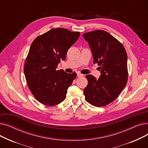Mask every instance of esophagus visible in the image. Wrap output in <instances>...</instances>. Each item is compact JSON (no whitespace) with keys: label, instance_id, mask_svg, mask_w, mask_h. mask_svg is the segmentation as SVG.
I'll return each mask as SVG.
<instances>
[{"label":"esophagus","instance_id":"esophagus-1","mask_svg":"<svg viewBox=\"0 0 148 148\" xmlns=\"http://www.w3.org/2000/svg\"><path fill=\"white\" fill-rule=\"evenodd\" d=\"M77 77H82L83 75L82 74H80V73H77Z\"/></svg>","mask_w":148,"mask_h":148}]
</instances>
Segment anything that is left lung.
I'll list each match as a JSON object with an SVG mask.
<instances>
[{"mask_svg": "<svg viewBox=\"0 0 148 148\" xmlns=\"http://www.w3.org/2000/svg\"><path fill=\"white\" fill-rule=\"evenodd\" d=\"M101 69L99 78L86 75L85 99L96 107L105 106L118 97L128 81L127 54L123 45L109 33L97 30L83 34Z\"/></svg>", "mask_w": 148, "mask_h": 148, "instance_id": "8db88e82", "label": "left lung"}]
</instances>
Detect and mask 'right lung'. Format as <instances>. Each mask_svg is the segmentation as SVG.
I'll return each instance as SVG.
<instances>
[{
  "label": "right lung",
  "mask_w": 148,
  "mask_h": 148,
  "mask_svg": "<svg viewBox=\"0 0 148 148\" xmlns=\"http://www.w3.org/2000/svg\"><path fill=\"white\" fill-rule=\"evenodd\" d=\"M79 32L55 28L37 36L31 45L24 67L28 87L35 98L48 106H56L66 98L68 88L77 74L56 70L68 49L78 40Z\"/></svg>",
  "instance_id": "1"
}]
</instances>
